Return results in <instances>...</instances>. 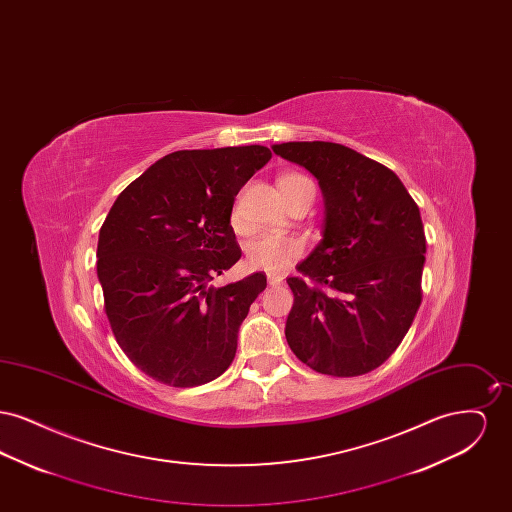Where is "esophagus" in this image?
Masks as SVG:
<instances>
[{"label": "esophagus", "mask_w": 512, "mask_h": 512, "mask_svg": "<svg viewBox=\"0 0 512 512\" xmlns=\"http://www.w3.org/2000/svg\"><path fill=\"white\" fill-rule=\"evenodd\" d=\"M268 286H280L284 282L282 274H267Z\"/></svg>", "instance_id": "esophagus-1"}]
</instances>
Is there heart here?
I'll return each instance as SVG.
<instances>
[{"instance_id": "b5f03b06", "label": "heart", "mask_w": 512, "mask_h": 512, "mask_svg": "<svg viewBox=\"0 0 512 512\" xmlns=\"http://www.w3.org/2000/svg\"><path fill=\"white\" fill-rule=\"evenodd\" d=\"M307 180L301 174H284L278 180V186L282 190V195L288 197V190L293 184ZM230 226L234 228V232L242 234L245 232L244 217L240 207L236 205L230 213ZM305 245L299 238L293 236H259L255 240H251L249 244L245 245V263L247 267L253 270H265V272H282L295 263L301 255H303Z\"/></svg>"}]
</instances>
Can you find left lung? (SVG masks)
Masks as SVG:
<instances>
[{
  "mask_svg": "<svg viewBox=\"0 0 512 512\" xmlns=\"http://www.w3.org/2000/svg\"><path fill=\"white\" fill-rule=\"evenodd\" d=\"M272 151L317 178L326 207L320 244L288 278V345L320 374H366L390 359L422 301L418 205L395 172L351 147L288 142Z\"/></svg>",
  "mask_w": 512,
  "mask_h": 512,
  "instance_id": "1",
  "label": "left lung"
}]
</instances>
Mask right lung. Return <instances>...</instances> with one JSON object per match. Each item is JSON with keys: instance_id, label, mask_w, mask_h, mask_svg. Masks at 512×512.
I'll use <instances>...</instances> for the list:
<instances>
[{"instance_id": "obj_1", "label": "right lung", "mask_w": 512, "mask_h": 512, "mask_svg": "<svg viewBox=\"0 0 512 512\" xmlns=\"http://www.w3.org/2000/svg\"><path fill=\"white\" fill-rule=\"evenodd\" d=\"M270 157L265 146L174 151L128 184L103 222L105 315L126 357L153 380L194 388L234 361L238 330L267 276L211 282L242 257L230 213Z\"/></svg>"}]
</instances>
